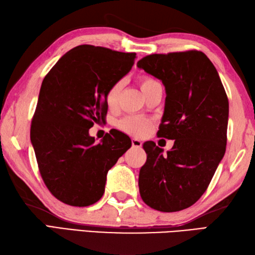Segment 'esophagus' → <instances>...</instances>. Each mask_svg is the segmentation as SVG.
Segmentation results:
<instances>
[{"instance_id": "esophagus-1", "label": "esophagus", "mask_w": 255, "mask_h": 255, "mask_svg": "<svg viewBox=\"0 0 255 255\" xmlns=\"http://www.w3.org/2000/svg\"><path fill=\"white\" fill-rule=\"evenodd\" d=\"M131 144H132V148H141L142 147V142L140 141L138 139H131Z\"/></svg>"}]
</instances>
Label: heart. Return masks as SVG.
<instances>
[{"label": "heart", "instance_id": "obj_1", "mask_svg": "<svg viewBox=\"0 0 255 255\" xmlns=\"http://www.w3.org/2000/svg\"><path fill=\"white\" fill-rule=\"evenodd\" d=\"M156 83H159L158 81L154 80L153 78L148 77V75H143V77L139 79L140 88H141L143 93ZM123 85V81H118V82L114 83L111 88L107 90L105 94V102L110 108H115L117 106ZM151 126H152V121H151L150 118L136 115L126 116L117 123V127L121 129L122 131L128 134H131V136L134 137L144 136V134L150 130Z\"/></svg>", "mask_w": 255, "mask_h": 255}]
</instances>
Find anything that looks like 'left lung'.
I'll return each mask as SVG.
<instances>
[{
  "mask_svg": "<svg viewBox=\"0 0 255 255\" xmlns=\"http://www.w3.org/2000/svg\"><path fill=\"white\" fill-rule=\"evenodd\" d=\"M137 66L164 84V114L156 134L174 140L165 155L153 141L143 143L147 161L139 172L140 196L155 210H183L202 197L224 158L228 97L202 51L153 53Z\"/></svg>",
  "mask_w": 255,
  "mask_h": 255,
  "instance_id": "left-lung-1",
  "label": "left lung"
}]
</instances>
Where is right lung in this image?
Instances as JSON below:
<instances>
[{
  "label": "right lung",
  "instance_id": "obj_1",
  "mask_svg": "<svg viewBox=\"0 0 255 255\" xmlns=\"http://www.w3.org/2000/svg\"><path fill=\"white\" fill-rule=\"evenodd\" d=\"M136 53L81 45L63 55L42 81L30 140L45 185L60 202L85 207L104 194L108 170L131 147L116 129L94 143L89 129L105 119V94L126 75Z\"/></svg>",
  "mask_w": 255,
  "mask_h": 255
}]
</instances>
